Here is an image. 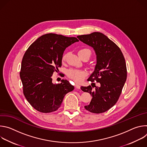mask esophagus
<instances>
[{"instance_id": "34e87169", "label": "esophagus", "mask_w": 147, "mask_h": 147, "mask_svg": "<svg viewBox=\"0 0 147 147\" xmlns=\"http://www.w3.org/2000/svg\"><path fill=\"white\" fill-rule=\"evenodd\" d=\"M75 87H76L77 89H78V90H80V86L78 85V84H76L75 85Z\"/></svg>"}]
</instances>
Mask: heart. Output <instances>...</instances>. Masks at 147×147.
Here are the masks:
<instances>
[{"mask_svg":"<svg viewBox=\"0 0 147 147\" xmlns=\"http://www.w3.org/2000/svg\"><path fill=\"white\" fill-rule=\"evenodd\" d=\"M91 51L88 48H81L78 51V55L80 58H82L83 56H86L89 59L91 56ZM66 56L67 54H65L62 56V61H65L66 60ZM67 75L70 78L74 80L76 82H81L85 79L87 76V73L84 71L71 69L67 70Z\"/></svg>","mask_w":147,"mask_h":147,"instance_id":"obj_1","label":"heart"}]
</instances>
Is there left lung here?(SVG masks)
<instances>
[{"instance_id":"obj_1","label":"left lung","mask_w":147,"mask_h":147,"mask_svg":"<svg viewBox=\"0 0 147 147\" xmlns=\"http://www.w3.org/2000/svg\"><path fill=\"white\" fill-rule=\"evenodd\" d=\"M77 38L94 48L97 59L95 70L88 81H96L98 86L93 83L95 90L91 86L81 87L82 91L89 92L92 96L90 104L84 108L91 113H103L117 102L126 81L124 56L119 47L102 33L94 32Z\"/></svg>"}]
</instances>
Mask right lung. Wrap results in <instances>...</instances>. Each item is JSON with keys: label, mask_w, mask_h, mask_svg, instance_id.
Returning a JSON list of instances; mask_svg holds the SVG:
<instances>
[{"label": "right lung", "mask_w": 147, "mask_h": 147, "mask_svg": "<svg viewBox=\"0 0 147 147\" xmlns=\"http://www.w3.org/2000/svg\"><path fill=\"white\" fill-rule=\"evenodd\" d=\"M78 41L76 37L47 34L38 38L25 52L20 76L24 95L36 111L45 113L57 111L66 94L74 90L66 80L53 84L51 77L61 66L65 49Z\"/></svg>", "instance_id": "obj_1"}]
</instances>
